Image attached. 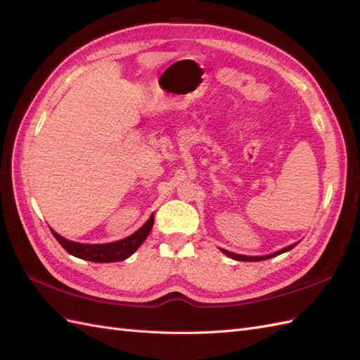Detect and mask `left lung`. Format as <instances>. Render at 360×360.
<instances>
[{"mask_svg": "<svg viewBox=\"0 0 360 360\" xmlns=\"http://www.w3.org/2000/svg\"><path fill=\"white\" fill-rule=\"evenodd\" d=\"M296 245H297V243H296ZM296 245H290V246H287V248H284V249L278 250V252H275V254L264 255V257H248V255H238V254L230 252V250H225V249H222V252H224L225 255L230 257V258H233V259H237V261H261V259H267V258H271V257H276V255H279V254H282V252H287V250L292 249V248L296 246Z\"/></svg>", "mask_w": 360, "mask_h": 360, "instance_id": "left-lung-1", "label": "left lung"}]
</instances>
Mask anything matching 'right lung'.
<instances>
[{"mask_svg": "<svg viewBox=\"0 0 360 360\" xmlns=\"http://www.w3.org/2000/svg\"><path fill=\"white\" fill-rule=\"evenodd\" d=\"M155 224V216L151 214L148 221L139 228L136 233L129 236L123 240L112 242V243H105V245H84V243H76L68 238L61 237L56 231H52L53 237L57 238L58 243L68 250V252L73 257H78L81 259L86 261H94V263H115V261H123L132 255L135 250L143 245V242L150 234L151 228Z\"/></svg>", "mask_w": 360, "mask_h": 360, "instance_id": "add662e5", "label": "right lung"}]
</instances>
